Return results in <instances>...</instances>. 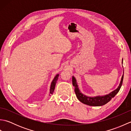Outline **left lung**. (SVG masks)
I'll use <instances>...</instances> for the list:
<instances>
[{
    "mask_svg": "<svg viewBox=\"0 0 131 131\" xmlns=\"http://www.w3.org/2000/svg\"><path fill=\"white\" fill-rule=\"evenodd\" d=\"M123 61L122 59V63L123 64ZM123 77H124V70L123 75L122 77L121 82L119 83L118 87L114 91H112V92L109 93L108 94H105L104 96H96L94 97L88 96L85 95L84 94L82 93L81 91H80L78 87V85L77 82L76 78L74 76L72 77V82H73V85L75 87V92L76 96L77 99L79 101L82 102L83 104L87 105L89 106H100L104 105L106 104H107L108 102H109L111 99L113 98L116 94L118 93V92L120 90V89L122 87V83H123Z\"/></svg>",
    "mask_w": 131,
    "mask_h": 131,
    "instance_id": "obj_1",
    "label": "left lung"
}]
</instances>
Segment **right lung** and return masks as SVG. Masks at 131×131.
<instances>
[{
	"label": "right lung",
	"instance_id": "obj_1",
	"mask_svg": "<svg viewBox=\"0 0 131 131\" xmlns=\"http://www.w3.org/2000/svg\"><path fill=\"white\" fill-rule=\"evenodd\" d=\"M58 76H59V74H57L54 78V79H53L52 82L51 84V86H50V90H49V96H51V94H53L55 88V85L56 84L58 78Z\"/></svg>",
	"mask_w": 131,
	"mask_h": 131
}]
</instances>
